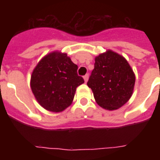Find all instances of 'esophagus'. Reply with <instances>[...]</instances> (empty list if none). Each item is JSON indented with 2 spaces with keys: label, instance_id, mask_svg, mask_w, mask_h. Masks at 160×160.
<instances>
[{
  "label": "esophagus",
  "instance_id": "esophagus-1",
  "mask_svg": "<svg viewBox=\"0 0 160 160\" xmlns=\"http://www.w3.org/2000/svg\"><path fill=\"white\" fill-rule=\"evenodd\" d=\"M84 80H85V82H87L88 80H89V74H86V75L84 76Z\"/></svg>",
  "mask_w": 160,
  "mask_h": 160
}]
</instances>
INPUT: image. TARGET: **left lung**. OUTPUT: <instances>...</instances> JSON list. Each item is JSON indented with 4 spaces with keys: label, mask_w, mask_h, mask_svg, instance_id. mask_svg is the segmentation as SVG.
<instances>
[{
    "label": "left lung",
    "mask_w": 160,
    "mask_h": 160,
    "mask_svg": "<svg viewBox=\"0 0 160 160\" xmlns=\"http://www.w3.org/2000/svg\"><path fill=\"white\" fill-rule=\"evenodd\" d=\"M95 60L87 85L100 106L108 110L119 109L133 94L134 71L122 55L110 50L96 56Z\"/></svg>",
    "instance_id": "obj_1"
}]
</instances>
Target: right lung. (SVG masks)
<instances>
[{
  "label": "right lung",
  "instance_id": "right-lung-1",
  "mask_svg": "<svg viewBox=\"0 0 160 160\" xmlns=\"http://www.w3.org/2000/svg\"><path fill=\"white\" fill-rule=\"evenodd\" d=\"M77 69L67 54L58 51L40 60L31 75V87L44 109L57 113L71 105L76 88L85 82Z\"/></svg>",
  "mask_w": 160,
  "mask_h": 160
}]
</instances>
